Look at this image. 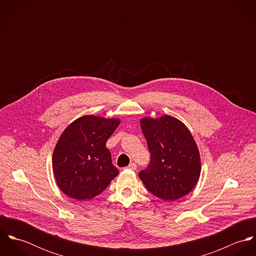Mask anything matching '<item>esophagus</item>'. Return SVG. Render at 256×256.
Returning a JSON list of instances; mask_svg holds the SVG:
<instances>
[{
  "label": "esophagus",
  "mask_w": 256,
  "mask_h": 256,
  "mask_svg": "<svg viewBox=\"0 0 256 256\" xmlns=\"http://www.w3.org/2000/svg\"><path fill=\"white\" fill-rule=\"evenodd\" d=\"M127 168H128V170H137V166H136V164L132 162V164H130L127 166Z\"/></svg>",
  "instance_id": "esophagus-1"
}]
</instances>
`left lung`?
Here are the masks:
<instances>
[{"mask_svg":"<svg viewBox=\"0 0 256 256\" xmlns=\"http://www.w3.org/2000/svg\"><path fill=\"white\" fill-rule=\"evenodd\" d=\"M150 160L139 178L146 189L164 201L188 194L201 172L200 154L188 128L178 119L164 115L141 119Z\"/></svg>","mask_w":256,"mask_h":256,"instance_id":"8db88e82","label":"left lung"}]
</instances>
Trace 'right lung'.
Returning a JSON list of instances; mask_svg holds the SVG:
<instances>
[{"instance_id":"add662e5","label":"right lung","mask_w":256,"mask_h":256,"mask_svg":"<svg viewBox=\"0 0 256 256\" xmlns=\"http://www.w3.org/2000/svg\"><path fill=\"white\" fill-rule=\"evenodd\" d=\"M119 123L116 118L84 115L62 133L54 148L52 166L56 182L67 196L92 199L118 176L106 144Z\"/></svg>"}]
</instances>
